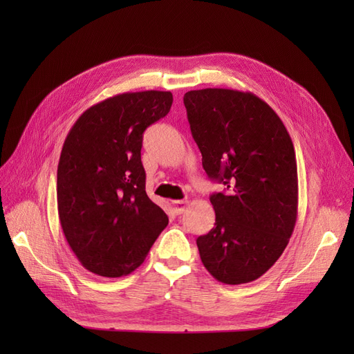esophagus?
Listing matches in <instances>:
<instances>
[{
  "label": "esophagus",
  "mask_w": 354,
  "mask_h": 354,
  "mask_svg": "<svg viewBox=\"0 0 354 354\" xmlns=\"http://www.w3.org/2000/svg\"><path fill=\"white\" fill-rule=\"evenodd\" d=\"M186 205H187V201L181 199V201H173V207H174V211L177 214H183L185 209H186Z\"/></svg>",
  "instance_id": "obj_1"
}]
</instances>
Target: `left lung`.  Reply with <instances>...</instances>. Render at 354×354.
I'll return each mask as SVG.
<instances>
[{
  "label": "left lung",
  "mask_w": 354,
  "mask_h": 354,
  "mask_svg": "<svg viewBox=\"0 0 354 354\" xmlns=\"http://www.w3.org/2000/svg\"><path fill=\"white\" fill-rule=\"evenodd\" d=\"M202 167L224 192L212 194L216 224L196 239L201 260L217 281L259 279L282 255L298 207L291 137L269 104L229 88L187 91L183 97Z\"/></svg>",
  "instance_id": "1"
}]
</instances>
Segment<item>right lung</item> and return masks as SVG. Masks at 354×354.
Instances as JSON below:
<instances>
[{
    "mask_svg": "<svg viewBox=\"0 0 354 354\" xmlns=\"http://www.w3.org/2000/svg\"><path fill=\"white\" fill-rule=\"evenodd\" d=\"M173 104L169 91L122 93L85 111L63 143L57 209L80 263L104 277L140 266L167 224L146 194L143 133Z\"/></svg>",
    "mask_w": 354,
    "mask_h": 354,
    "instance_id": "1",
    "label": "right lung"
}]
</instances>
